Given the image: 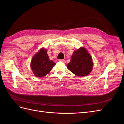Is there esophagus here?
Returning <instances> with one entry per match:
<instances>
[{"label": "esophagus", "mask_w": 124, "mask_h": 124, "mask_svg": "<svg viewBox=\"0 0 124 124\" xmlns=\"http://www.w3.org/2000/svg\"><path fill=\"white\" fill-rule=\"evenodd\" d=\"M59 62H62L63 63H66V61H65V60H64V59H59Z\"/></svg>", "instance_id": "esophagus-1"}]
</instances>
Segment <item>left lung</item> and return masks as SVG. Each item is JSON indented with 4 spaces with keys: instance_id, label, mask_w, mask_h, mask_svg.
Returning a JSON list of instances; mask_svg holds the SVG:
<instances>
[{
    "instance_id": "left-lung-1",
    "label": "left lung",
    "mask_w": 124,
    "mask_h": 124,
    "mask_svg": "<svg viewBox=\"0 0 124 124\" xmlns=\"http://www.w3.org/2000/svg\"><path fill=\"white\" fill-rule=\"evenodd\" d=\"M67 66L71 72L76 76H86L93 69L92 57L85 48L81 47L73 52L70 62Z\"/></svg>"
}]
</instances>
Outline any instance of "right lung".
Listing matches in <instances>:
<instances>
[{
    "label": "right lung",
    "instance_id": "right-lung-1",
    "mask_svg": "<svg viewBox=\"0 0 124 124\" xmlns=\"http://www.w3.org/2000/svg\"><path fill=\"white\" fill-rule=\"evenodd\" d=\"M47 50L44 47L33 56L31 67L35 76L42 78L49 73L56 63L49 59Z\"/></svg>",
    "mask_w": 124,
    "mask_h": 124
}]
</instances>
